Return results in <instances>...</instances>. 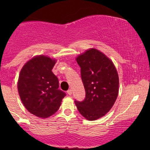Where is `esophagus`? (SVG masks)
Returning <instances> with one entry per match:
<instances>
[{
    "label": "esophagus",
    "mask_w": 150,
    "mask_h": 150,
    "mask_svg": "<svg viewBox=\"0 0 150 150\" xmlns=\"http://www.w3.org/2000/svg\"><path fill=\"white\" fill-rule=\"evenodd\" d=\"M67 93H68L69 96H71V94H72V91H71V89H69L68 91H67Z\"/></svg>",
    "instance_id": "esophagus-1"
}]
</instances>
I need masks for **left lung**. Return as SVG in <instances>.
Wrapping results in <instances>:
<instances>
[{
  "label": "left lung",
  "instance_id": "left-lung-1",
  "mask_svg": "<svg viewBox=\"0 0 150 150\" xmlns=\"http://www.w3.org/2000/svg\"><path fill=\"white\" fill-rule=\"evenodd\" d=\"M81 67L86 92L83 102L75 101L80 113L94 121L111 109L119 93V76L112 61L96 48L88 49L76 58Z\"/></svg>",
  "mask_w": 150,
  "mask_h": 150
}]
</instances>
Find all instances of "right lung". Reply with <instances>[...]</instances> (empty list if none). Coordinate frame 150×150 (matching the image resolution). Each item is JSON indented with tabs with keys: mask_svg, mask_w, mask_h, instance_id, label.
I'll list each match as a JSON object with an SVG mask.
<instances>
[{
	"mask_svg": "<svg viewBox=\"0 0 150 150\" xmlns=\"http://www.w3.org/2000/svg\"><path fill=\"white\" fill-rule=\"evenodd\" d=\"M57 59L37 55L23 65L18 81L20 100L30 113L48 118L60 107L64 92L58 89L59 80L52 69Z\"/></svg>",
	"mask_w": 150,
	"mask_h": 150,
	"instance_id": "add662e5",
	"label": "right lung"
}]
</instances>
